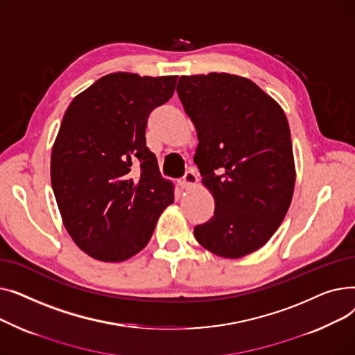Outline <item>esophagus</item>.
<instances>
[{"mask_svg":"<svg viewBox=\"0 0 355 355\" xmlns=\"http://www.w3.org/2000/svg\"><path fill=\"white\" fill-rule=\"evenodd\" d=\"M197 175L193 173V171H187L184 174V177L182 178H180L178 180V185L180 187L184 190V189H190V187H193V185H196V182H197Z\"/></svg>","mask_w":355,"mask_h":355,"instance_id":"1","label":"esophagus"}]
</instances>
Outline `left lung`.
Masks as SVG:
<instances>
[{
	"mask_svg": "<svg viewBox=\"0 0 355 355\" xmlns=\"http://www.w3.org/2000/svg\"><path fill=\"white\" fill-rule=\"evenodd\" d=\"M177 93L197 129L194 162L216 201L214 216L194 236L218 256H246L266 245L291 206L295 164L286 115L234 74L181 76Z\"/></svg>",
	"mask_w": 355,
	"mask_h": 355,
	"instance_id": "left-lung-1",
	"label": "left lung"
}]
</instances>
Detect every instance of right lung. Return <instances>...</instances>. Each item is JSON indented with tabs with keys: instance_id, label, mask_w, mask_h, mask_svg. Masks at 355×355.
I'll return each instance as SVG.
<instances>
[{
	"instance_id": "1",
	"label": "right lung",
	"mask_w": 355,
	"mask_h": 355,
	"mask_svg": "<svg viewBox=\"0 0 355 355\" xmlns=\"http://www.w3.org/2000/svg\"><path fill=\"white\" fill-rule=\"evenodd\" d=\"M175 83L177 76L112 73L66 110L51 151V187L66 230L92 257L122 262L137 254L174 201L145 128Z\"/></svg>"
}]
</instances>
